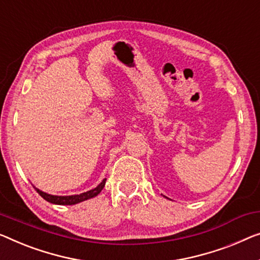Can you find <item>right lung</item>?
Returning a JSON list of instances; mask_svg holds the SVG:
<instances>
[{
  "instance_id": "right-lung-1",
  "label": "right lung",
  "mask_w": 260,
  "mask_h": 260,
  "mask_svg": "<svg viewBox=\"0 0 260 260\" xmlns=\"http://www.w3.org/2000/svg\"><path fill=\"white\" fill-rule=\"evenodd\" d=\"M106 183V179L103 180L102 183H100L98 187L92 189V190H88L86 192L80 193V195H72V196H53V195H49V193L41 191L40 189H36V191L40 193V195L43 197L45 201H48L50 203L53 204H59V205H72V204H77L79 202H83V201H86L88 199H92L98 195V193L103 190V188L105 187Z\"/></svg>"
}]
</instances>
